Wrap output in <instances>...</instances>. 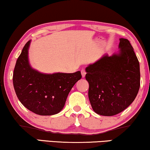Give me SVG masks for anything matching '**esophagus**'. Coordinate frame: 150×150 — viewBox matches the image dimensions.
Wrapping results in <instances>:
<instances>
[{
  "mask_svg": "<svg viewBox=\"0 0 150 150\" xmlns=\"http://www.w3.org/2000/svg\"><path fill=\"white\" fill-rule=\"evenodd\" d=\"M81 73L82 77H85L86 74V70H85V69H82V70L81 71Z\"/></svg>",
  "mask_w": 150,
  "mask_h": 150,
  "instance_id": "34e87169",
  "label": "esophagus"
}]
</instances>
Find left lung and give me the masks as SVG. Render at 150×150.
I'll use <instances>...</instances> for the list:
<instances>
[{"instance_id": "obj_1", "label": "left lung", "mask_w": 150, "mask_h": 150, "mask_svg": "<svg viewBox=\"0 0 150 150\" xmlns=\"http://www.w3.org/2000/svg\"><path fill=\"white\" fill-rule=\"evenodd\" d=\"M120 53L107 55L86 69L88 97L94 112L112 116L123 111L137 95L140 67L128 39H120Z\"/></svg>"}]
</instances>
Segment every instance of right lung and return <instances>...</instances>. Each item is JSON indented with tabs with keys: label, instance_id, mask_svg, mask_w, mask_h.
I'll use <instances>...</instances> for the list:
<instances>
[{
	"label": "right lung",
	"instance_id": "obj_1",
	"mask_svg": "<svg viewBox=\"0 0 150 150\" xmlns=\"http://www.w3.org/2000/svg\"><path fill=\"white\" fill-rule=\"evenodd\" d=\"M30 43L25 44L14 68L13 83L16 95L26 108L36 114H56L64 107L71 88L81 78V72L43 74L34 70L28 60Z\"/></svg>",
	"mask_w": 150,
	"mask_h": 150
}]
</instances>
